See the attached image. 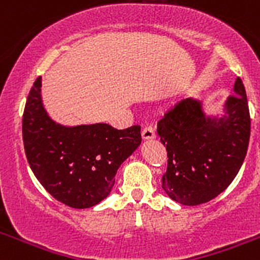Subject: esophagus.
I'll return each mask as SVG.
<instances>
[{
  "instance_id": "34e87169",
  "label": "esophagus",
  "mask_w": 260,
  "mask_h": 260,
  "mask_svg": "<svg viewBox=\"0 0 260 260\" xmlns=\"http://www.w3.org/2000/svg\"><path fill=\"white\" fill-rule=\"evenodd\" d=\"M142 138L144 141H150V139H155L156 134L155 130H153L152 126H146V127L142 130Z\"/></svg>"
}]
</instances>
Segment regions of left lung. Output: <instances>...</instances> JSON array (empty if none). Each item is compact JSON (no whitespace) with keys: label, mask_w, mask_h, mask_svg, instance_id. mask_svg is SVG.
<instances>
[{"label":"left lung","mask_w":260,"mask_h":260,"mask_svg":"<svg viewBox=\"0 0 260 260\" xmlns=\"http://www.w3.org/2000/svg\"><path fill=\"white\" fill-rule=\"evenodd\" d=\"M233 91L219 113L208 114L201 100L187 98L158 121L157 134L168 151L161 187L177 203L198 206L212 201L242 167L249 147L250 113L240 78Z\"/></svg>","instance_id":"left-lung-1"}]
</instances>
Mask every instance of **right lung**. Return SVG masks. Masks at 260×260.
Segmentation results:
<instances>
[{
	"label": "right lung",
	"mask_w": 260,
	"mask_h": 260,
	"mask_svg": "<svg viewBox=\"0 0 260 260\" xmlns=\"http://www.w3.org/2000/svg\"><path fill=\"white\" fill-rule=\"evenodd\" d=\"M141 126L117 130L108 123L68 126L48 113L35 80L23 113V144L32 172L44 189L73 208L104 201L114 176L141 146Z\"/></svg>",
	"instance_id": "add662e5"
}]
</instances>
